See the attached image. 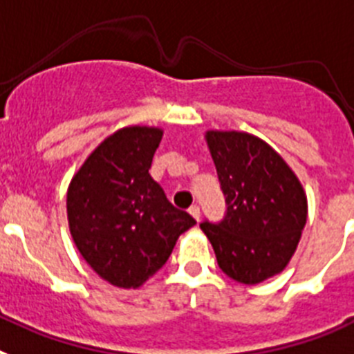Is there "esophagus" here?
<instances>
[{"mask_svg":"<svg viewBox=\"0 0 354 354\" xmlns=\"http://www.w3.org/2000/svg\"><path fill=\"white\" fill-rule=\"evenodd\" d=\"M189 214L192 215V217H194L196 221H199V215H201V212H199V207H198V205H192V207L189 208Z\"/></svg>","mask_w":354,"mask_h":354,"instance_id":"1","label":"esophagus"}]
</instances>
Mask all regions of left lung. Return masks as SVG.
I'll return each mask as SVG.
<instances>
[{
	"label": "left lung",
	"mask_w": 354,
	"mask_h": 354,
	"mask_svg": "<svg viewBox=\"0 0 354 354\" xmlns=\"http://www.w3.org/2000/svg\"><path fill=\"white\" fill-rule=\"evenodd\" d=\"M226 214L203 221L224 274L257 285L290 262L306 224V196L278 153L244 131H207Z\"/></svg>",
	"instance_id": "left-lung-1"
}]
</instances>
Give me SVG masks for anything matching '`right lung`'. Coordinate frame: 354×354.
I'll list each match as a JSON object with an SVG mask.
<instances>
[{"label":"right lung","mask_w":354,"mask_h":354,"mask_svg":"<svg viewBox=\"0 0 354 354\" xmlns=\"http://www.w3.org/2000/svg\"><path fill=\"white\" fill-rule=\"evenodd\" d=\"M162 130L128 126L91 153L67 190L76 248L115 287H139L165 266L178 236L196 224L149 174Z\"/></svg>","instance_id":"right-lung-1"}]
</instances>
